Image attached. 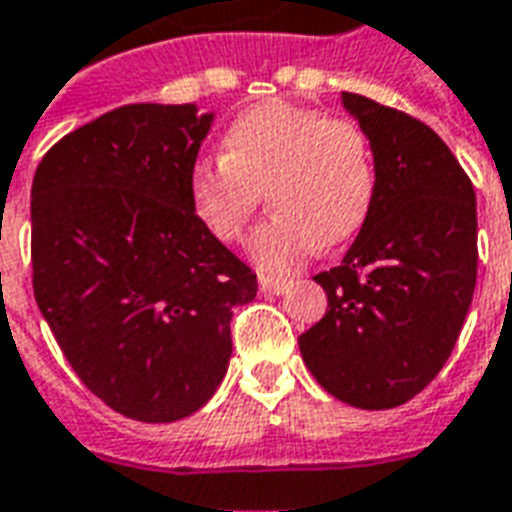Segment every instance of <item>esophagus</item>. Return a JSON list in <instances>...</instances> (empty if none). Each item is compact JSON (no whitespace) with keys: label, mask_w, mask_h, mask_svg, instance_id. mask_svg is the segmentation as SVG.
<instances>
[{"label":"esophagus","mask_w":512,"mask_h":512,"mask_svg":"<svg viewBox=\"0 0 512 512\" xmlns=\"http://www.w3.org/2000/svg\"><path fill=\"white\" fill-rule=\"evenodd\" d=\"M262 292L264 295H284L286 289H289V284L286 281H273V278H262Z\"/></svg>","instance_id":"34e87169"}]
</instances>
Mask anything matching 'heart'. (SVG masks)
Wrapping results in <instances>:
<instances>
[{
    "mask_svg": "<svg viewBox=\"0 0 512 512\" xmlns=\"http://www.w3.org/2000/svg\"><path fill=\"white\" fill-rule=\"evenodd\" d=\"M366 134L289 101H262L234 118L223 157L195 162L187 195L195 220L220 242H237L259 206L275 215L250 237V259L267 275L292 273L311 253L361 231L375 198Z\"/></svg>",
    "mask_w": 512,
    "mask_h": 512,
    "instance_id": "b5f03b06",
    "label": "heart"
}]
</instances>
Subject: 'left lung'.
<instances>
[{
  "label": "left lung",
  "instance_id": "left-lung-1",
  "mask_svg": "<svg viewBox=\"0 0 512 512\" xmlns=\"http://www.w3.org/2000/svg\"><path fill=\"white\" fill-rule=\"evenodd\" d=\"M369 140L375 198L339 267L314 275L328 311L297 344L336 400L397 408L447 364L477 284V201L430 126L342 93Z\"/></svg>",
  "mask_w": 512,
  "mask_h": 512
}]
</instances>
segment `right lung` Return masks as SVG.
Instances as JSON below:
<instances>
[{
	"instance_id": "right-lung-1",
	"label": "right lung",
	"mask_w": 512,
	"mask_h": 512,
	"mask_svg": "<svg viewBox=\"0 0 512 512\" xmlns=\"http://www.w3.org/2000/svg\"><path fill=\"white\" fill-rule=\"evenodd\" d=\"M215 112L126 104L65 134L32 181V286L79 380L137 422L204 408L256 275L190 209Z\"/></svg>"
}]
</instances>
